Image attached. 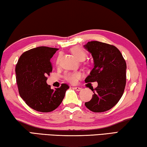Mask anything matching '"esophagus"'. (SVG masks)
<instances>
[{
  "label": "esophagus",
  "instance_id": "34e87169",
  "mask_svg": "<svg viewBox=\"0 0 147 147\" xmlns=\"http://www.w3.org/2000/svg\"><path fill=\"white\" fill-rule=\"evenodd\" d=\"M74 89H75L77 91H80L81 90V88L80 87H77V86H74V87H73Z\"/></svg>",
  "mask_w": 147,
  "mask_h": 147
}]
</instances>
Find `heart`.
<instances>
[{
	"mask_svg": "<svg viewBox=\"0 0 147 147\" xmlns=\"http://www.w3.org/2000/svg\"><path fill=\"white\" fill-rule=\"evenodd\" d=\"M70 51L74 57L79 61H83L85 59L86 57V53L84 51L82 48L79 46H75L71 47ZM58 63V61H57ZM64 79L67 81L71 84H76L78 82L79 79H80L82 77V74L79 71H72V72H66L64 74Z\"/></svg>",
	"mask_w": 147,
	"mask_h": 147,
	"instance_id": "heart-1",
	"label": "heart"
}]
</instances>
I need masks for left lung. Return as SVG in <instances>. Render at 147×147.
Segmentation results:
<instances>
[{
    "mask_svg": "<svg viewBox=\"0 0 147 147\" xmlns=\"http://www.w3.org/2000/svg\"><path fill=\"white\" fill-rule=\"evenodd\" d=\"M85 47L91 53L94 62V67L85 81L98 83L94 90L90 87L94 94L85 105L91 111H106L119 102L124 93L126 83V61L119 49L113 45L92 41Z\"/></svg>",
    "mask_w": 147,
    "mask_h": 147,
    "instance_id": "8db88e82",
    "label": "left lung"
}]
</instances>
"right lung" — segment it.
Listing matches in <instances>:
<instances>
[{
	"label": "right lung",
	"mask_w": 147,
	"mask_h": 147,
	"mask_svg": "<svg viewBox=\"0 0 147 147\" xmlns=\"http://www.w3.org/2000/svg\"><path fill=\"white\" fill-rule=\"evenodd\" d=\"M59 49L41 46L24 52L16 66L19 95L28 106L37 111L51 112L59 106L69 86L51 89L46 81L52 72L50 62Z\"/></svg>",
	"instance_id": "add662e5"
}]
</instances>
